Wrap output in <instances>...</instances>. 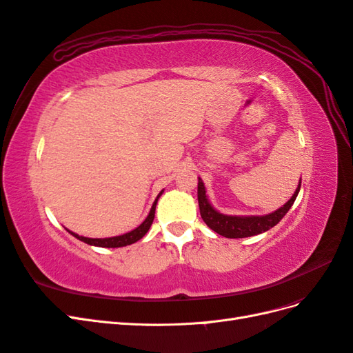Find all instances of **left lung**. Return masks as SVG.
<instances>
[{"mask_svg": "<svg viewBox=\"0 0 353 353\" xmlns=\"http://www.w3.org/2000/svg\"><path fill=\"white\" fill-rule=\"evenodd\" d=\"M301 183H302V178L299 181V185L292 199L280 209H276L272 213H268V215H225V213H221L210 205L209 197L206 194V187L203 184L201 178H199L197 199H199L200 215L203 221L206 222V225L210 230L218 232L222 237L244 239V237L258 236V234H262L275 227L276 223L284 218L285 213L290 210L299 194V191H301Z\"/></svg>", "mask_w": 353, "mask_h": 353, "instance_id": "8db88e82", "label": "left lung"}]
</instances>
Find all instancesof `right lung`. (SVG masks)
<instances>
[{
	"label": "right lung",
	"mask_w": 353,
	"mask_h": 353,
	"mask_svg": "<svg viewBox=\"0 0 353 353\" xmlns=\"http://www.w3.org/2000/svg\"><path fill=\"white\" fill-rule=\"evenodd\" d=\"M162 193H163V190L160 191L159 196L156 197V200H154V203H153V206H152L150 212H148L147 218L143 221V223H140V225H138L135 230H132V231H130V232L122 234V236L108 237V239H90V237L79 236V234H74V232H72V231H69V230H68V231L72 234L73 237H77L78 240H81V241H83V243H87V244H90V245H97V248H112V249H114V248H123V245H130V244H132V243H135V241H138V240H141V239L145 236V234H147V231L150 230L152 223H153V219H154V212H156L157 200H159L160 196H162Z\"/></svg>",
	"instance_id": "obj_1"
}]
</instances>
